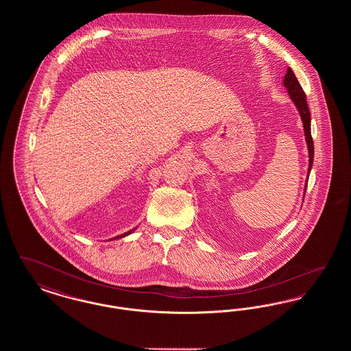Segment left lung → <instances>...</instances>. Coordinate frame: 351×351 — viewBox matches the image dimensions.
<instances>
[{
	"instance_id": "left-lung-1",
	"label": "left lung",
	"mask_w": 351,
	"mask_h": 351,
	"mask_svg": "<svg viewBox=\"0 0 351 351\" xmlns=\"http://www.w3.org/2000/svg\"><path fill=\"white\" fill-rule=\"evenodd\" d=\"M283 85L287 88L288 96L295 104L299 114H300L301 121H302V126H304V135H305V141H306V146H308V154H309V167H308V176L305 180V186H304V195L306 191V185H308V179H309V173L313 166V158H315V149H313V139H312V134H311V113H309V108L306 104V96L301 88L300 83L298 82L293 71L291 68L287 69V73L284 76Z\"/></svg>"
}]
</instances>
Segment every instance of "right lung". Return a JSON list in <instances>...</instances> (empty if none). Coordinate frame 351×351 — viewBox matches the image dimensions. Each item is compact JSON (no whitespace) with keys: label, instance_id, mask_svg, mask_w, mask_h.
Returning <instances> with one entry per match:
<instances>
[{"label":"right lung","instance_id":"1","mask_svg":"<svg viewBox=\"0 0 351 351\" xmlns=\"http://www.w3.org/2000/svg\"><path fill=\"white\" fill-rule=\"evenodd\" d=\"M135 229H136V228H135ZM135 229H133V230H130V232H128V233H123L121 234V235H117V237H113V238H110L109 241H113V239H114V241H116V239H121V238H123V237H126V235H129V234L133 233Z\"/></svg>","mask_w":351,"mask_h":351}]
</instances>
